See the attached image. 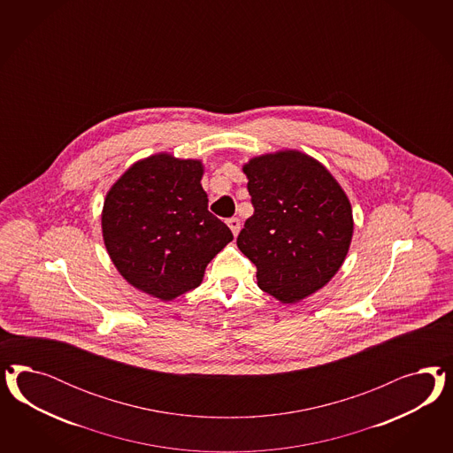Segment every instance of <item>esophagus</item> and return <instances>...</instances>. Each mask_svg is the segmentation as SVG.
<instances>
[{
  "label": "esophagus",
  "instance_id": "esophagus-1",
  "mask_svg": "<svg viewBox=\"0 0 453 453\" xmlns=\"http://www.w3.org/2000/svg\"><path fill=\"white\" fill-rule=\"evenodd\" d=\"M227 226L231 227L234 235H237L239 229H241V220L237 219V218H231V219H227Z\"/></svg>",
  "mask_w": 453,
  "mask_h": 453
}]
</instances>
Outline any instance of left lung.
<instances>
[{
  "mask_svg": "<svg viewBox=\"0 0 453 453\" xmlns=\"http://www.w3.org/2000/svg\"><path fill=\"white\" fill-rule=\"evenodd\" d=\"M254 214L237 247L257 267L259 288L284 303L326 286L350 246L352 207L329 171L299 151L244 165Z\"/></svg>",
  "mask_w": 453,
  "mask_h": 453,
  "instance_id": "obj_1",
  "label": "left lung"
}]
</instances>
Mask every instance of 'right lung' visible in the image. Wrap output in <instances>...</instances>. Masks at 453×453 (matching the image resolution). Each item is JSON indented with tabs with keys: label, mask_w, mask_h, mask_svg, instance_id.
Returning a JSON list of instances; mask_svg holds the SVG:
<instances>
[{
	"label": "right lung",
	"mask_w": 453,
	"mask_h": 453,
	"mask_svg": "<svg viewBox=\"0 0 453 453\" xmlns=\"http://www.w3.org/2000/svg\"><path fill=\"white\" fill-rule=\"evenodd\" d=\"M199 161L169 154L133 165L111 188L103 237L111 261L134 288L171 301L197 288L231 229L207 209Z\"/></svg>",
	"instance_id": "obj_1"
}]
</instances>
